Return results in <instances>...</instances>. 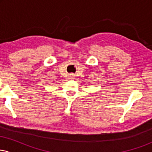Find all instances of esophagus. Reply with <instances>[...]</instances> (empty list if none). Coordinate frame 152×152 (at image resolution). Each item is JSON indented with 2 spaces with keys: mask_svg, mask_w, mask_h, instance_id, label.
I'll return each mask as SVG.
<instances>
[{
  "mask_svg": "<svg viewBox=\"0 0 152 152\" xmlns=\"http://www.w3.org/2000/svg\"><path fill=\"white\" fill-rule=\"evenodd\" d=\"M71 77H72V76H73V75H71Z\"/></svg>",
  "mask_w": 152,
  "mask_h": 152,
  "instance_id": "34e87169",
  "label": "esophagus"
}]
</instances>
